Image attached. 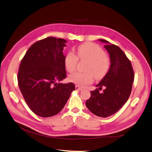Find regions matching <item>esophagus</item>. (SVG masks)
Segmentation results:
<instances>
[{"mask_svg":"<svg viewBox=\"0 0 152 152\" xmlns=\"http://www.w3.org/2000/svg\"><path fill=\"white\" fill-rule=\"evenodd\" d=\"M75 88L76 90H78V91H81V90H82V88H81V87H80L78 86H76Z\"/></svg>","mask_w":152,"mask_h":152,"instance_id":"obj_1","label":"esophagus"}]
</instances>
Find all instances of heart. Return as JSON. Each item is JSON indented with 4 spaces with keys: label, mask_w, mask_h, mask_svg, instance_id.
<instances>
[{
    "label": "heart",
    "mask_w": 152,
    "mask_h": 152,
    "mask_svg": "<svg viewBox=\"0 0 152 152\" xmlns=\"http://www.w3.org/2000/svg\"><path fill=\"white\" fill-rule=\"evenodd\" d=\"M77 54L80 60L88 61L85 72H75L69 76V80L75 84L83 86L96 80H101L108 72L110 60L104 54L102 48L94 43H83L77 48ZM78 58L72 51H69L64 59L66 70L70 73L74 72Z\"/></svg>",
    "instance_id": "1"
}]
</instances>
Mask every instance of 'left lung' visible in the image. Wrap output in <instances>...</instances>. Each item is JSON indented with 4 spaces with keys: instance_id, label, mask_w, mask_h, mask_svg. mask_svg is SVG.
<instances>
[{
    "instance_id": "8db88e82",
    "label": "left lung",
    "mask_w": 152,
    "mask_h": 152,
    "mask_svg": "<svg viewBox=\"0 0 152 152\" xmlns=\"http://www.w3.org/2000/svg\"><path fill=\"white\" fill-rule=\"evenodd\" d=\"M104 43L110 60V67L107 74L96 87L105 89L99 93L98 89L91 91V97L86 102L89 110L101 118H107L117 112L129 97L134 81V71L131 61L118 46Z\"/></svg>"
}]
</instances>
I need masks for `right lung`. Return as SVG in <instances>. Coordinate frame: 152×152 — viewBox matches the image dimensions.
Instances as JSON below:
<instances>
[{
	"mask_svg": "<svg viewBox=\"0 0 152 152\" xmlns=\"http://www.w3.org/2000/svg\"><path fill=\"white\" fill-rule=\"evenodd\" d=\"M66 40L48 37L28 48L18 74V84L25 102L42 118L61 112L75 90L72 83H57L66 78L64 47Z\"/></svg>",
	"mask_w": 152,
	"mask_h": 152,
	"instance_id": "1",
	"label": "right lung"
}]
</instances>
